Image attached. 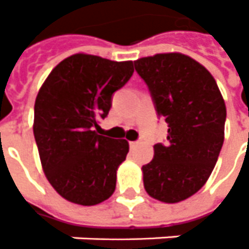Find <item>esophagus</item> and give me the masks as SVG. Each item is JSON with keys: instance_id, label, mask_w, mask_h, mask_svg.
<instances>
[{"instance_id": "obj_1", "label": "esophagus", "mask_w": 249, "mask_h": 249, "mask_svg": "<svg viewBox=\"0 0 249 249\" xmlns=\"http://www.w3.org/2000/svg\"><path fill=\"white\" fill-rule=\"evenodd\" d=\"M138 143H139L138 141H133V142H130V147L133 149V147H135V146H137Z\"/></svg>"}]
</instances>
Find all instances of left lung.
<instances>
[{"label":"left lung","instance_id":"obj_1","mask_svg":"<svg viewBox=\"0 0 249 249\" xmlns=\"http://www.w3.org/2000/svg\"><path fill=\"white\" fill-rule=\"evenodd\" d=\"M149 88L157 116L167 123L165 143L142 166L153 198L174 204L204 186L224 142L227 108L217 83L189 56L161 53L134 61Z\"/></svg>","mask_w":249,"mask_h":249}]
</instances>
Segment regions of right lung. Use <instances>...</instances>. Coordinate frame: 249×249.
<instances>
[{
    "mask_svg": "<svg viewBox=\"0 0 249 249\" xmlns=\"http://www.w3.org/2000/svg\"><path fill=\"white\" fill-rule=\"evenodd\" d=\"M133 72V61L77 53L56 65L37 93V149L48 181L65 200L96 205L114 193L128 142L98 135L95 128Z\"/></svg>",
    "mask_w": 249,
    "mask_h": 249,
    "instance_id": "1",
    "label": "right lung"
}]
</instances>
